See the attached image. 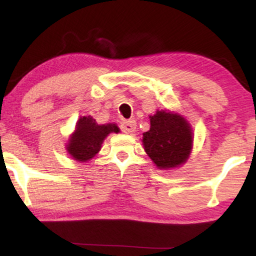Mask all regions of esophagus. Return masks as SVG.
Here are the masks:
<instances>
[{
	"label": "esophagus",
	"instance_id": "esophagus-1",
	"mask_svg": "<svg viewBox=\"0 0 256 256\" xmlns=\"http://www.w3.org/2000/svg\"><path fill=\"white\" fill-rule=\"evenodd\" d=\"M120 127L122 132H127V134H130V132H134L136 129V122L132 120H124L121 122Z\"/></svg>",
	"mask_w": 256,
	"mask_h": 256
}]
</instances>
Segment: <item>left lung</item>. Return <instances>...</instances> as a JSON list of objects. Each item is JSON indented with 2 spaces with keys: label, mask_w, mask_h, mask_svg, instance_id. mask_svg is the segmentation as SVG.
I'll use <instances>...</instances> for the list:
<instances>
[{
  "label": "left lung",
  "mask_w": 256,
  "mask_h": 256,
  "mask_svg": "<svg viewBox=\"0 0 256 256\" xmlns=\"http://www.w3.org/2000/svg\"><path fill=\"white\" fill-rule=\"evenodd\" d=\"M191 127L180 115L157 110L150 116V130L143 134L146 152L160 169L183 164L192 146Z\"/></svg>",
  "instance_id": "left-lung-1"
}]
</instances>
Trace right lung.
<instances>
[{"mask_svg": "<svg viewBox=\"0 0 256 256\" xmlns=\"http://www.w3.org/2000/svg\"><path fill=\"white\" fill-rule=\"evenodd\" d=\"M113 124L99 126L92 116H82L76 124V132L70 138L68 152L73 158L86 162L99 152L104 140L110 132H118Z\"/></svg>", "mask_w": 256, "mask_h": 256, "instance_id": "1", "label": "right lung"}]
</instances>
